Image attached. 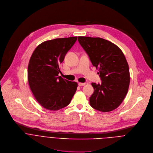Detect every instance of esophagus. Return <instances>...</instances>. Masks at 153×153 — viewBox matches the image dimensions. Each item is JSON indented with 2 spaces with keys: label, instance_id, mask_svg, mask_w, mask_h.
<instances>
[{
  "label": "esophagus",
  "instance_id": "obj_1",
  "mask_svg": "<svg viewBox=\"0 0 153 153\" xmlns=\"http://www.w3.org/2000/svg\"><path fill=\"white\" fill-rule=\"evenodd\" d=\"M78 85L79 86H82V85H85V82H79L78 83Z\"/></svg>",
  "mask_w": 153,
  "mask_h": 153
}]
</instances>
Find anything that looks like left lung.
<instances>
[{"label":"left lung","mask_w":153,"mask_h":153,"mask_svg":"<svg viewBox=\"0 0 153 153\" xmlns=\"http://www.w3.org/2000/svg\"><path fill=\"white\" fill-rule=\"evenodd\" d=\"M78 40L102 81L101 84L91 83L94 91L89 100L90 105L102 112L116 109L124 101L130 81L124 54L117 46L100 37L79 36Z\"/></svg>","instance_id":"1"}]
</instances>
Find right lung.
Masks as SVG:
<instances>
[{"mask_svg":"<svg viewBox=\"0 0 153 153\" xmlns=\"http://www.w3.org/2000/svg\"><path fill=\"white\" fill-rule=\"evenodd\" d=\"M77 37L55 39L40 44L30 58L27 80L37 101L49 110H58L69 104L77 89L76 82L63 79L59 65Z\"/></svg>","mask_w":153,"mask_h":153,"instance_id":"add662e5","label":"right lung"}]
</instances>
